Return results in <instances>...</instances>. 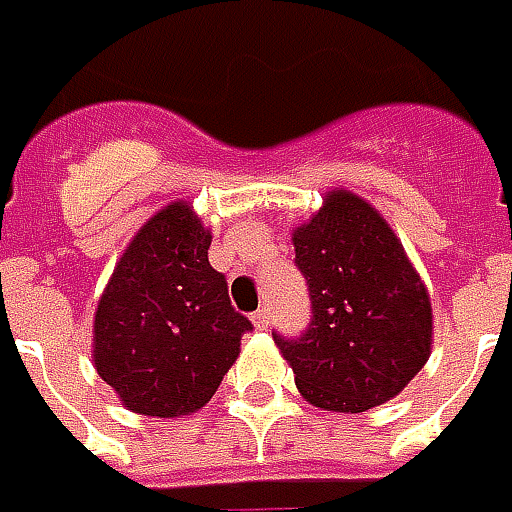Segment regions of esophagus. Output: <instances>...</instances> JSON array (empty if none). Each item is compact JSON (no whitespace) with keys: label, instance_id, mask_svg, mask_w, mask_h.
I'll list each match as a JSON object with an SVG mask.
<instances>
[{"label":"esophagus","instance_id":"obj_1","mask_svg":"<svg viewBox=\"0 0 512 512\" xmlns=\"http://www.w3.org/2000/svg\"><path fill=\"white\" fill-rule=\"evenodd\" d=\"M252 323H255L257 331H266V328H269V309H266V306L257 309L255 314H252Z\"/></svg>","mask_w":512,"mask_h":512}]
</instances>
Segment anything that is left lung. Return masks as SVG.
I'll use <instances>...</instances> for the list:
<instances>
[{
    "label": "left lung",
    "instance_id": "left-lung-1",
    "mask_svg": "<svg viewBox=\"0 0 512 512\" xmlns=\"http://www.w3.org/2000/svg\"><path fill=\"white\" fill-rule=\"evenodd\" d=\"M291 240L311 323L274 343L300 394L337 414L394 399L428 362L433 334L431 297L394 229L360 195L334 189Z\"/></svg>",
    "mask_w": 512,
    "mask_h": 512
}]
</instances>
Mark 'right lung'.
I'll return each instance as SVG.
<instances>
[{
	"label": "right lung",
	"mask_w": 512,
	"mask_h": 512,
	"mask_svg": "<svg viewBox=\"0 0 512 512\" xmlns=\"http://www.w3.org/2000/svg\"><path fill=\"white\" fill-rule=\"evenodd\" d=\"M209 243L192 206L169 203L138 229L98 300L93 362L135 414H195L252 331L232 309L226 277L209 266Z\"/></svg>",
	"instance_id": "right-lung-1"
}]
</instances>
